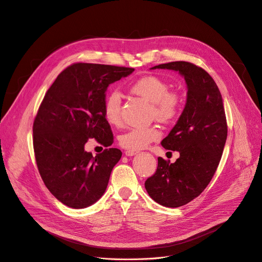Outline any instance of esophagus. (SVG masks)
Masks as SVG:
<instances>
[{"label":"esophagus","instance_id":"34e87169","mask_svg":"<svg viewBox=\"0 0 262 262\" xmlns=\"http://www.w3.org/2000/svg\"><path fill=\"white\" fill-rule=\"evenodd\" d=\"M138 152L137 151H135V150H126L125 151V156L126 157H133V156H135V155H137Z\"/></svg>","mask_w":262,"mask_h":262}]
</instances>
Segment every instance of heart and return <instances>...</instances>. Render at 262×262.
<instances>
[{"instance_id":"heart-1","label":"heart","mask_w":262,"mask_h":262,"mask_svg":"<svg viewBox=\"0 0 262 262\" xmlns=\"http://www.w3.org/2000/svg\"><path fill=\"white\" fill-rule=\"evenodd\" d=\"M132 92L151 102V114L158 120L170 121L180 113L182 100L176 93L168 92L169 85L158 76H145L137 80L130 88ZM121 97L117 92H111L104 99L103 115L111 125L121 121ZM160 130L156 126L134 127L119 137V143L128 150H140L159 140Z\"/></svg>"}]
</instances>
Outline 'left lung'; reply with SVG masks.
<instances>
[{"instance_id": "left-lung-1", "label": "left lung", "mask_w": 262, "mask_h": 262, "mask_svg": "<svg viewBox=\"0 0 262 262\" xmlns=\"http://www.w3.org/2000/svg\"><path fill=\"white\" fill-rule=\"evenodd\" d=\"M150 69L174 71L187 85L185 107L161 142L165 149L179 151L180 158L174 163L158 158L156 173L145 182L155 202L178 208L198 198L216 171L228 133L225 108L215 81L202 68L173 61Z\"/></svg>"}]
</instances>
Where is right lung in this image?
Returning a JSON list of instances; mask_svg holds the SVG:
<instances>
[{
	"label": "right lung",
	"mask_w": 262,
	"mask_h": 262,
	"mask_svg": "<svg viewBox=\"0 0 262 262\" xmlns=\"http://www.w3.org/2000/svg\"><path fill=\"white\" fill-rule=\"evenodd\" d=\"M133 68L74 63L57 76L46 93L33 123V147L40 177L63 205L83 209L105 192L118 148L93 157L84 150L90 138L107 147L113 133L103 115L110 84L127 77Z\"/></svg>",
	"instance_id": "right-lung-1"
}]
</instances>
